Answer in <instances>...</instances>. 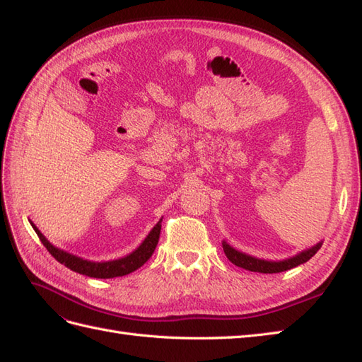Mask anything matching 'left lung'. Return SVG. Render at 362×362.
I'll use <instances>...</instances> for the list:
<instances>
[{
	"label": "left lung",
	"instance_id": "8db88e82",
	"mask_svg": "<svg viewBox=\"0 0 362 362\" xmlns=\"http://www.w3.org/2000/svg\"><path fill=\"white\" fill-rule=\"evenodd\" d=\"M322 243L319 242L317 245L308 248L307 251H302L298 256L285 259V260H279V262H272V260H264V259H256L253 256L243 255L240 251L234 250L233 247H230L226 242H222V247L226 257L230 259V262H233L234 265H238L240 268H245L248 272H256V273H281V272H287L290 268H295L300 264L307 262V260L312 259L317 250L321 248Z\"/></svg>",
	"mask_w": 362,
	"mask_h": 362
}]
</instances>
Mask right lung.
Listing matches in <instances>:
<instances>
[{"label":"right lung","mask_w":362,"mask_h":362,"mask_svg":"<svg viewBox=\"0 0 362 362\" xmlns=\"http://www.w3.org/2000/svg\"><path fill=\"white\" fill-rule=\"evenodd\" d=\"M32 226L49 253L52 255L58 262L69 268V270L80 274H86L89 277H97V279H111V277H119V276H124L136 272L137 268H140L151 256H153L154 250L157 247L158 236H160L162 221H158V223L154 226L153 231L148 234V238L143 240L141 245L134 251V253L122 259L109 260V262H89V260H83L77 256L66 253L63 250H58L52 245V243L47 242V239L38 231L35 225Z\"/></svg>","instance_id":"add662e5"}]
</instances>
